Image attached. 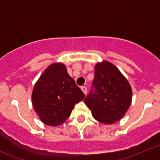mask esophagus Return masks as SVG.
Listing matches in <instances>:
<instances>
[{"instance_id":"obj_1","label":"esophagus","mask_w":160,"mask_h":160,"mask_svg":"<svg viewBox=\"0 0 160 160\" xmlns=\"http://www.w3.org/2000/svg\"><path fill=\"white\" fill-rule=\"evenodd\" d=\"M81 89L82 91H83V92H84V94H87V92H88V89H87V87H85V86H83V87H81Z\"/></svg>"}]
</instances>
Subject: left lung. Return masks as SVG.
<instances>
[{"instance_id": "8db88e82", "label": "left lung", "mask_w": 160, "mask_h": 160, "mask_svg": "<svg viewBox=\"0 0 160 160\" xmlns=\"http://www.w3.org/2000/svg\"><path fill=\"white\" fill-rule=\"evenodd\" d=\"M131 99V87L120 71L106 61L97 63L92 86L84 99L94 118L113 124L124 116Z\"/></svg>"}]
</instances>
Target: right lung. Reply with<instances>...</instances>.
Masks as SVG:
<instances>
[{"label":"right lung","instance_id":"1","mask_svg":"<svg viewBox=\"0 0 160 160\" xmlns=\"http://www.w3.org/2000/svg\"><path fill=\"white\" fill-rule=\"evenodd\" d=\"M62 63H53L42 73L32 92L33 106L43 123L57 126L68 118L74 105L84 98Z\"/></svg>","mask_w":160,"mask_h":160}]
</instances>
